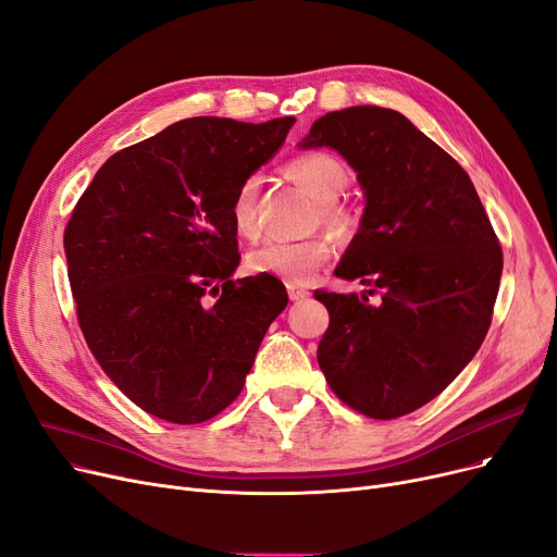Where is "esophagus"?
Segmentation results:
<instances>
[{"label":"esophagus","instance_id":"obj_1","mask_svg":"<svg viewBox=\"0 0 557 557\" xmlns=\"http://www.w3.org/2000/svg\"><path fill=\"white\" fill-rule=\"evenodd\" d=\"M288 298H292L294 302H300V300L309 298V292H307V288H302V286L292 284V286H288Z\"/></svg>","mask_w":557,"mask_h":557}]
</instances>
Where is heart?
Listing matches in <instances>:
<instances>
[{"label":"heart","mask_w":557,"mask_h":557,"mask_svg":"<svg viewBox=\"0 0 557 557\" xmlns=\"http://www.w3.org/2000/svg\"><path fill=\"white\" fill-rule=\"evenodd\" d=\"M288 173L319 202L321 221L327 230L334 234H346L350 230V215L336 205L350 182L348 168L342 161L325 152H311L288 163ZM259 184L257 175L246 177L234 190L230 205L232 225L246 238H252L259 232ZM330 255L332 244L325 236H309L302 240L265 238L248 250L246 269L252 275H271L286 284H307Z\"/></svg>","instance_id":"heart-1"}]
</instances>
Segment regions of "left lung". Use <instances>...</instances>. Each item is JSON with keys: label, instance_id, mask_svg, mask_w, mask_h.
I'll return each mask as SVG.
<instances>
[{"label": "left lung", "instance_id": "left-lung-1", "mask_svg": "<svg viewBox=\"0 0 557 557\" xmlns=\"http://www.w3.org/2000/svg\"><path fill=\"white\" fill-rule=\"evenodd\" d=\"M300 148L336 150L367 200L334 275L369 288L313 294L330 311L319 367L348 407L398 419L440 396L485 342L503 273L498 238L465 168L398 111L325 113Z\"/></svg>", "mask_w": 557, "mask_h": 557}]
</instances>
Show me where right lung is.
Returning <instances> with one entry per match:
<instances>
[{"mask_svg":"<svg viewBox=\"0 0 557 557\" xmlns=\"http://www.w3.org/2000/svg\"><path fill=\"white\" fill-rule=\"evenodd\" d=\"M294 123L180 120L107 159L72 211L63 248L79 327L152 417L190 425L223 412L288 302L277 277L232 280L230 205Z\"/></svg>","mask_w":557,"mask_h":557,"instance_id":"1","label":"right lung"}]
</instances>
